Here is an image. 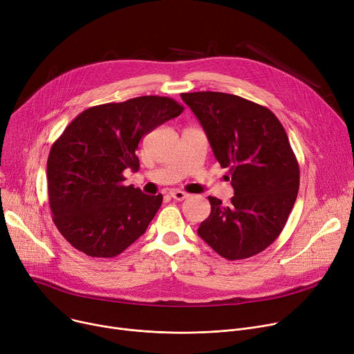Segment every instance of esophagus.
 Segmentation results:
<instances>
[{"label":"esophagus","mask_w":354,"mask_h":354,"mask_svg":"<svg viewBox=\"0 0 354 354\" xmlns=\"http://www.w3.org/2000/svg\"><path fill=\"white\" fill-rule=\"evenodd\" d=\"M169 195H171L175 201H183V199H187V198L189 196L187 192L179 191V189H174V191H171V192H169Z\"/></svg>","instance_id":"34e87169"}]
</instances>
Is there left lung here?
I'll use <instances>...</instances> for the list:
<instances>
[{
    "instance_id": "obj_1",
    "label": "left lung",
    "mask_w": 354,
    "mask_h": 354,
    "mask_svg": "<svg viewBox=\"0 0 354 354\" xmlns=\"http://www.w3.org/2000/svg\"><path fill=\"white\" fill-rule=\"evenodd\" d=\"M222 167H230L228 207L209 196L198 235L221 257L245 259L281 234L300 187L299 162L280 120L264 106L219 91L182 93Z\"/></svg>"
}]
</instances>
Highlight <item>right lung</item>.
Listing matches in <instances>:
<instances>
[{"label":"right lung","mask_w":354,"mask_h":354,"mask_svg":"<svg viewBox=\"0 0 354 354\" xmlns=\"http://www.w3.org/2000/svg\"><path fill=\"white\" fill-rule=\"evenodd\" d=\"M182 111L178 102L160 96L93 106L53 143L47 160L50 209L74 248L111 258L145 234L163 196L124 187L122 174L139 171L140 139Z\"/></svg>","instance_id":"obj_1"}]
</instances>
